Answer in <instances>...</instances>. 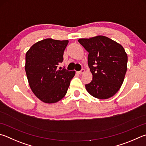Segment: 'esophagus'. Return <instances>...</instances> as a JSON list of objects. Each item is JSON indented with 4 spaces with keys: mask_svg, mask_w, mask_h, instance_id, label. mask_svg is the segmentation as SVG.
Listing matches in <instances>:
<instances>
[{
    "mask_svg": "<svg viewBox=\"0 0 146 146\" xmlns=\"http://www.w3.org/2000/svg\"><path fill=\"white\" fill-rule=\"evenodd\" d=\"M85 72V70L84 69H82V70L80 71H78V74H83Z\"/></svg>",
    "mask_w": 146,
    "mask_h": 146,
    "instance_id": "obj_1",
    "label": "esophagus"
}]
</instances>
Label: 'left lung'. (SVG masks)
Listing matches in <instances>:
<instances>
[{
  "label": "left lung",
  "instance_id": "obj_1",
  "mask_svg": "<svg viewBox=\"0 0 146 146\" xmlns=\"http://www.w3.org/2000/svg\"><path fill=\"white\" fill-rule=\"evenodd\" d=\"M78 42L89 52L92 80L86 84L87 92L102 100L113 96L123 84L127 70L128 56L124 48L103 36L80 39Z\"/></svg>",
  "mask_w": 146,
  "mask_h": 146
}]
</instances>
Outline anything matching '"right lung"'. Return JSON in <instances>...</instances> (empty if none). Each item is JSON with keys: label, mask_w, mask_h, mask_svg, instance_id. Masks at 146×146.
<instances>
[{"label": "right lung", "mask_w": 146, "mask_h": 146, "mask_svg": "<svg viewBox=\"0 0 146 146\" xmlns=\"http://www.w3.org/2000/svg\"><path fill=\"white\" fill-rule=\"evenodd\" d=\"M68 40L48 38L37 42L25 55V71L29 86L34 94L46 103L59 102L64 97L75 71L57 66L63 61Z\"/></svg>", "instance_id": "add662e5"}]
</instances>
